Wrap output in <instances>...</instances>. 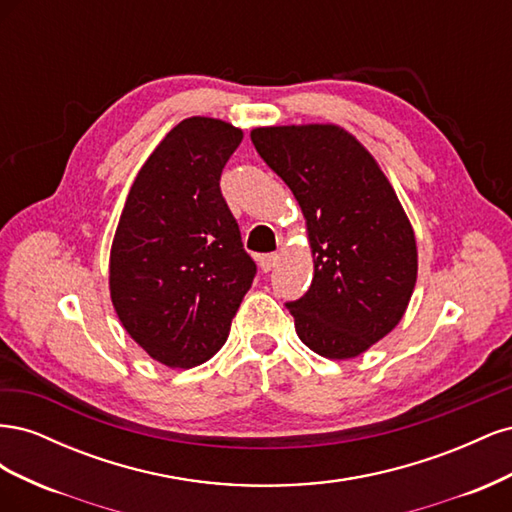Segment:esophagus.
Returning a JSON list of instances; mask_svg holds the SVG:
<instances>
[{
    "instance_id": "1",
    "label": "esophagus",
    "mask_w": 512,
    "mask_h": 512,
    "mask_svg": "<svg viewBox=\"0 0 512 512\" xmlns=\"http://www.w3.org/2000/svg\"><path fill=\"white\" fill-rule=\"evenodd\" d=\"M277 260H280V256L277 254H262L260 258H258V265H260V269L262 271H271L275 265H277Z\"/></svg>"
}]
</instances>
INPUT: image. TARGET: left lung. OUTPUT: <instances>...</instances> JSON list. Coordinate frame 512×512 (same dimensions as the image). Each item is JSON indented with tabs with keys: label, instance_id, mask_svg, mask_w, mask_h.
<instances>
[{
	"label": "left lung",
	"instance_id": "obj_1",
	"mask_svg": "<svg viewBox=\"0 0 512 512\" xmlns=\"http://www.w3.org/2000/svg\"><path fill=\"white\" fill-rule=\"evenodd\" d=\"M250 136L305 218L314 277L288 303L294 329L324 359H354L397 327L412 299L418 252L408 215L376 158L337 123Z\"/></svg>",
	"mask_w": 512,
	"mask_h": 512
}]
</instances>
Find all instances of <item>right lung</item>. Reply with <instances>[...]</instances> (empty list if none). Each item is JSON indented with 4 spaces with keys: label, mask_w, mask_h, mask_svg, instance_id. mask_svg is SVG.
Instances as JSON below:
<instances>
[{
    "label": "right lung",
    "mask_w": 512,
    "mask_h": 512,
    "mask_svg": "<svg viewBox=\"0 0 512 512\" xmlns=\"http://www.w3.org/2000/svg\"><path fill=\"white\" fill-rule=\"evenodd\" d=\"M243 130L190 117L138 170L108 258L119 322L153 361L190 369L209 361L252 288L256 265L220 192Z\"/></svg>",
    "instance_id": "obj_1"
}]
</instances>
